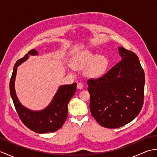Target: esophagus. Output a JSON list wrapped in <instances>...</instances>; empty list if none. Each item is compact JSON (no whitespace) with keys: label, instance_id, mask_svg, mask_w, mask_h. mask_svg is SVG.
<instances>
[{"label":"esophagus","instance_id":"1","mask_svg":"<svg viewBox=\"0 0 157 157\" xmlns=\"http://www.w3.org/2000/svg\"><path fill=\"white\" fill-rule=\"evenodd\" d=\"M77 88L78 89H82L83 88V84L82 82H78V84H77Z\"/></svg>","mask_w":157,"mask_h":157}]
</instances>
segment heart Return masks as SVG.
<instances>
[{
  "label": "heart",
  "instance_id": "b5f03b06",
  "mask_svg": "<svg viewBox=\"0 0 157 157\" xmlns=\"http://www.w3.org/2000/svg\"><path fill=\"white\" fill-rule=\"evenodd\" d=\"M107 65L105 58L101 56H95L87 52L83 53L76 59L74 63L75 68H86V74L90 78H97L102 75Z\"/></svg>",
  "mask_w": 157,
  "mask_h": 157
}]
</instances>
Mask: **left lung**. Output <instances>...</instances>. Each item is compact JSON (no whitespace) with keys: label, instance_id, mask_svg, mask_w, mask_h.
<instances>
[{"label":"left lung","instance_id":"1","mask_svg":"<svg viewBox=\"0 0 157 157\" xmlns=\"http://www.w3.org/2000/svg\"><path fill=\"white\" fill-rule=\"evenodd\" d=\"M121 61L97 79H89L90 109L98 124L118 128L133 121L144 104L145 75L138 56L119 48Z\"/></svg>","mask_w":157,"mask_h":157}]
</instances>
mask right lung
<instances>
[{"mask_svg": "<svg viewBox=\"0 0 157 157\" xmlns=\"http://www.w3.org/2000/svg\"><path fill=\"white\" fill-rule=\"evenodd\" d=\"M38 52L32 49L23 58L19 59L14 65L10 79V94L19 119L28 128L39 134L54 132L64 124L67 117V105L75 94L77 84L60 86L57 92L48 107L40 111H32L23 106L17 97L14 82L17 67L26 61L29 55H36Z\"/></svg>", "mask_w": 157, "mask_h": 157, "instance_id": "obj_1", "label": "right lung"}]
</instances>
